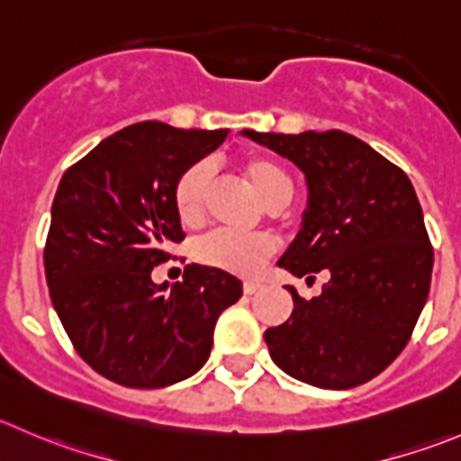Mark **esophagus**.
Returning a JSON list of instances; mask_svg holds the SVG:
<instances>
[{"label":"esophagus","mask_w":461,"mask_h":461,"mask_svg":"<svg viewBox=\"0 0 461 461\" xmlns=\"http://www.w3.org/2000/svg\"><path fill=\"white\" fill-rule=\"evenodd\" d=\"M258 290H263V285L258 281H245L243 284V293L245 294H257Z\"/></svg>","instance_id":"obj_1"}]
</instances>
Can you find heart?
Returning a JSON list of instances; mask_svg holds the SVG:
<instances>
[{
  "label": "heart",
  "instance_id": "b5f03b06",
  "mask_svg": "<svg viewBox=\"0 0 461 461\" xmlns=\"http://www.w3.org/2000/svg\"><path fill=\"white\" fill-rule=\"evenodd\" d=\"M245 180L267 207H279L293 194V180L279 162L263 155H249L240 162ZM212 171L204 162H195L177 177L173 186V209L182 225L203 222L207 207V189ZM276 252V243L267 234H234L212 231L195 243V258L203 266L239 276H254L263 263Z\"/></svg>",
  "mask_w": 461,
  "mask_h": 461
}]
</instances>
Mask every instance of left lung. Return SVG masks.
I'll list each match as a JSON object with an SVG mask.
<instances>
[{
	"label": "left lung",
	"mask_w": 461,
	"mask_h": 461,
	"mask_svg": "<svg viewBox=\"0 0 461 461\" xmlns=\"http://www.w3.org/2000/svg\"><path fill=\"white\" fill-rule=\"evenodd\" d=\"M297 164L308 209L279 266L315 281L303 299L293 285L288 321L266 330L272 360L288 376L349 390L390 367L412 338L432 279V245L410 177L342 131L276 135L243 131Z\"/></svg>",
	"instance_id": "left-lung-1"
}]
</instances>
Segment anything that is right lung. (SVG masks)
Listing matches in <instances>:
<instances>
[{
  "label": "right lung",
  "instance_id": "add662e5",
  "mask_svg": "<svg viewBox=\"0 0 461 461\" xmlns=\"http://www.w3.org/2000/svg\"><path fill=\"white\" fill-rule=\"evenodd\" d=\"M225 137L135 123L58 185L44 245L49 294L80 358L119 385L158 390L194 376L221 312L243 294L230 272L195 263L171 288L150 279L185 239L173 209L177 177Z\"/></svg>",
  "mask_w": 461,
  "mask_h": 461
}]
</instances>
